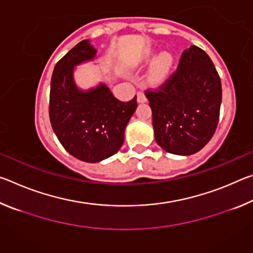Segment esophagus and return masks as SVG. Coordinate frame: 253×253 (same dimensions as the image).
I'll return each instance as SVG.
<instances>
[{"mask_svg": "<svg viewBox=\"0 0 253 253\" xmlns=\"http://www.w3.org/2000/svg\"><path fill=\"white\" fill-rule=\"evenodd\" d=\"M137 101L139 102H146L147 101V98H146V95L143 91H138L137 92Z\"/></svg>", "mask_w": 253, "mask_h": 253, "instance_id": "34e87169", "label": "esophagus"}]
</instances>
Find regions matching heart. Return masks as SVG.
<instances>
[{"mask_svg":"<svg viewBox=\"0 0 253 253\" xmlns=\"http://www.w3.org/2000/svg\"><path fill=\"white\" fill-rule=\"evenodd\" d=\"M157 52L155 50H147L143 55L142 62L144 65L153 63L151 74H149V80L153 84H162L163 81L168 79L170 70H172L174 58L169 52H163L156 58Z\"/></svg>","mask_w":253,"mask_h":253,"instance_id":"1","label":"heart"}]
</instances>
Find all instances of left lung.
Returning <instances> with one entry per match:
<instances>
[{"label":"left lung","mask_w":253,"mask_h":253,"mask_svg":"<svg viewBox=\"0 0 253 253\" xmlns=\"http://www.w3.org/2000/svg\"><path fill=\"white\" fill-rule=\"evenodd\" d=\"M145 95L152 108L155 140L164 151L192 155L212 138L219 123L222 87L204 50L196 45L184 50L176 71Z\"/></svg>","instance_id":"8db88e82"}]
</instances>
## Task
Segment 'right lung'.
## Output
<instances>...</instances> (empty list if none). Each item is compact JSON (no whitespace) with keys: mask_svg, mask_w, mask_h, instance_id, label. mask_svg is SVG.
<instances>
[{"mask_svg":"<svg viewBox=\"0 0 253 253\" xmlns=\"http://www.w3.org/2000/svg\"><path fill=\"white\" fill-rule=\"evenodd\" d=\"M97 50L83 40L54 67L51 77L49 116L54 134L68 153L98 163L116 154L125 128L137 108L136 96L124 102L106 84L84 91L74 80L75 67L95 58Z\"/></svg>","mask_w":253,"mask_h":253,"instance_id":"obj_1","label":"right lung"}]
</instances>
